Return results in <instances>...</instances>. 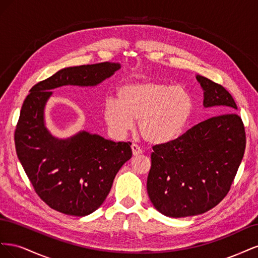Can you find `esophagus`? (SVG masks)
I'll return each mask as SVG.
<instances>
[{
	"label": "esophagus",
	"instance_id": "obj_1",
	"mask_svg": "<svg viewBox=\"0 0 258 258\" xmlns=\"http://www.w3.org/2000/svg\"><path fill=\"white\" fill-rule=\"evenodd\" d=\"M131 148H132V154H134L135 156H138V155H141L142 153H143V151H142V148L140 147L139 145H137V144H132L131 145Z\"/></svg>",
	"mask_w": 258,
	"mask_h": 258
}]
</instances>
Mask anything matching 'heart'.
<instances>
[{
    "label": "heart",
    "mask_w": 258,
    "mask_h": 258,
    "mask_svg": "<svg viewBox=\"0 0 258 258\" xmlns=\"http://www.w3.org/2000/svg\"><path fill=\"white\" fill-rule=\"evenodd\" d=\"M117 99H107L104 103L108 127L124 135L138 121L140 135L154 144L176 139L194 110L192 98L185 88L157 81L123 85L117 90Z\"/></svg>",
    "instance_id": "1"
}]
</instances>
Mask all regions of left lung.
<instances>
[{
  "label": "left lung",
  "mask_w": 258,
  "mask_h": 258,
  "mask_svg": "<svg viewBox=\"0 0 258 258\" xmlns=\"http://www.w3.org/2000/svg\"><path fill=\"white\" fill-rule=\"evenodd\" d=\"M204 105L225 113L201 121L177 139L153 146L147 194L160 213L194 216L217 206L230 190L246 138L237 104L222 85L205 76Z\"/></svg>",
  "instance_id": "8db88e82"
}]
</instances>
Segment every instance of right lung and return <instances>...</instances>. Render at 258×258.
Listing matches in <instances>:
<instances>
[{
	"label": "right lung",
	"mask_w": 258,
	"mask_h": 258,
	"mask_svg": "<svg viewBox=\"0 0 258 258\" xmlns=\"http://www.w3.org/2000/svg\"><path fill=\"white\" fill-rule=\"evenodd\" d=\"M120 68L119 63L66 68L34 85L23 101L15 130V146L35 192L58 212L85 216L103 204L115 175L132 156L130 142H113L80 132L59 140L44 122L51 89L64 85L96 86Z\"/></svg>",
	"instance_id": "obj_1"
}]
</instances>
